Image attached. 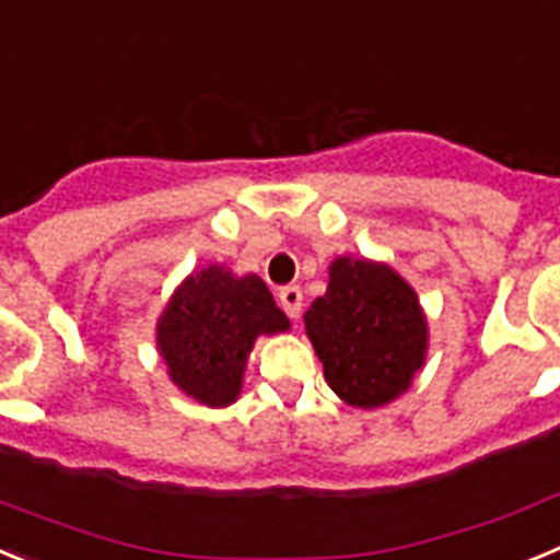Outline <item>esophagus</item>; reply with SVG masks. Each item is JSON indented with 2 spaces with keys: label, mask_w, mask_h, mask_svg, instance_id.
I'll list each match as a JSON object with an SVG mask.
<instances>
[{
  "label": "esophagus",
  "mask_w": 560,
  "mask_h": 560,
  "mask_svg": "<svg viewBox=\"0 0 560 560\" xmlns=\"http://www.w3.org/2000/svg\"><path fill=\"white\" fill-rule=\"evenodd\" d=\"M279 304L281 310L287 312L290 317L301 315V306H304V290L299 284H287L279 290Z\"/></svg>",
  "instance_id": "obj_1"
}]
</instances>
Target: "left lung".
Returning a JSON list of instances; mask_svg holds the SVG:
<instances>
[{
	"instance_id": "obj_1",
	"label": "left lung",
	"mask_w": 560,
	"mask_h": 560,
	"mask_svg": "<svg viewBox=\"0 0 560 560\" xmlns=\"http://www.w3.org/2000/svg\"><path fill=\"white\" fill-rule=\"evenodd\" d=\"M304 320L326 382L354 407L387 405L424 365L427 324L416 292L385 265L335 259L326 295Z\"/></svg>"
}]
</instances>
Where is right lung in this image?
Segmentation results:
<instances>
[{"label":"right lung","instance_id":"right-lung-1","mask_svg":"<svg viewBox=\"0 0 560 560\" xmlns=\"http://www.w3.org/2000/svg\"><path fill=\"white\" fill-rule=\"evenodd\" d=\"M290 320L259 276L234 279L223 268L189 276L159 324V349L180 390L209 407H225L243 385L245 360L259 335Z\"/></svg>","mask_w":560,"mask_h":560}]
</instances>
